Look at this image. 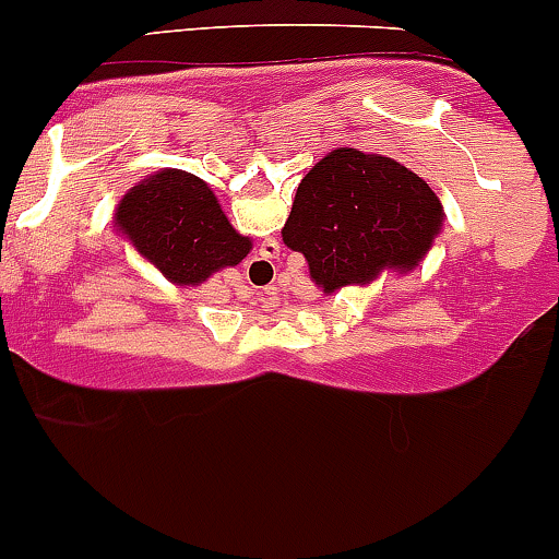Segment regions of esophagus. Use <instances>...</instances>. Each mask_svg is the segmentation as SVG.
<instances>
[{
    "label": "esophagus",
    "mask_w": 559,
    "mask_h": 559,
    "mask_svg": "<svg viewBox=\"0 0 559 559\" xmlns=\"http://www.w3.org/2000/svg\"><path fill=\"white\" fill-rule=\"evenodd\" d=\"M281 257V246L275 240H264L262 248H259L257 257L251 259V273L257 275L259 281H270L275 273V259Z\"/></svg>",
    "instance_id": "esophagus-1"
}]
</instances>
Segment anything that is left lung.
Returning a JSON list of instances; mask_svg holds the SVG:
<instances>
[{
	"mask_svg": "<svg viewBox=\"0 0 559 559\" xmlns=\"http://www.w3.org/2000/svg\"><path fill=\"white\" fill-rule=\"evenodd\" d=\"M440 224V199L420 177L382 155L341 147L302 177L281 235L308 259L311 278L335 292L382 270H412Z\"/></svg>",
	"mask_w": 559,
	"mask_h": 559,
	"instance_id": "left-lung-1",
	"label": "left lung"
}]
</instances>
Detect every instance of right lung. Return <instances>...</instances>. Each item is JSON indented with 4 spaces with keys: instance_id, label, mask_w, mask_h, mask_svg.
<instances>
[{
    "instance_id": "add662e5",
    "label": "right lung",
    "mask_w": 559,
    "mask_h": 559,
    "mask_svg": "<svg viewBox=\"0 0 559 559\" xmlns=\"http://www.w3.org/2000/svg\"><path fill=\"white\" fill-rule=\"evenodd\" d=\"M117 224L171 281L197 286L251 251L226 221L215 193L186 171H160L135 186L117 207Z\"/></svg>"
}]
</instances>
